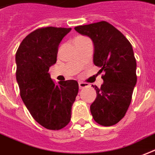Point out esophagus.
<instances>
[{
    "mask_svg": "<svg viewBox=\"0 0 155 155\" xmlns=\"http://www.w3.org/2000/svg\"><path fill=\"white\" fill-rule=\"evenodd\" d=\"M88 86L89 85H88V84H87V83L79 82V88H80V89H83V88H87Z\"/></svg>",
    "mask_w": 155,
    "mask_h": 155,
    "instance_id": "34e87169",
    "label": "esophagus"
}]
</instances>
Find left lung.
<instances>
[{
    "mask_svg": "<svg viewBox=\"0 0 155 155\" xmlns=\"http://www.w3.org/2000/svg\"><path fill=\"white\" fill-rule=\"evenodd\" d=\"M75 30L87 35L94 45L93 63L100 67L103 84L95 88L97 97L90 106L93 120L102 126L116 124L124 117L137 84V62L133 46L120 31L101 22L78 26Z\"/></svg>",
    "mask_w": 155,
    "mask_h": 155,
    "instance_id": "left-lung-1",
    "label": "left lung"
}]
</instances>
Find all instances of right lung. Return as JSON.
Returning <instances> with one entry per match:
<instances>
[{
    "instance_id": "obj_1",
    "label": "right lung",
    "mask_w": 155,
    "mask_h": 155,
    "mask_svg": "<svg viewBox=\"0 0 155 155\" xmlns=\"http://www.w3.org/2000/svg\"><path fill=\"white\" fill-rule=\"evenodd\" d=\"M71 28L47 27L26 36L16 52V80L23 103L41 126L59 130L69 124L77 96L76 80L56 84L49 73L56 63L60 42Z\"/></svg>"
}]
</instances>
